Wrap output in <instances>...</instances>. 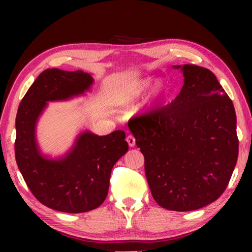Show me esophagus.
Masks as SVG:
<instances>
[{
  "instance_id": "1",
  "label": "esophagus",
  "mask_w": 252,
  "mask_h": 252,
  "mask_svg": "<svg viewBox=\"0 0 252 252\" xmlns=\"http://www.w3.org/2000/svg\"><path fill=\"white\" fill-rule=\"evenodd\" d=\"M126 142H127V144H129V147H134L135 146V139H134V136L132 135V134H129L126 136Z\"/></svg>"
}]
</instances>
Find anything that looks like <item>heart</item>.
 Masks as SVG:
<instances>
[{
  "mask_svg": "<svg viewBox=\"0 0 252 252\" xmlns=\"http://www.w3.org/2000/svg\"><path fill=\"white\" fill-rule=\"evenodd\" d=\"M151 83H152V80L150 78L136 81L135 83L132 84L131 87L126 89V90L120 93L118 100L120 101V103H122V104L130 103L131 101H133L136 99V97L142 95L143 93L148 90L149 87L151 85ZM160 89H161V85L158 87V90H160Z\"/></svg>",
  "mask_w": 252,
  "mask_h": 252,
  "instance_id": "1",
  "label": "heart"
}]
</instances>
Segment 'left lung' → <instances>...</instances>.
Masks as SVG:
<instances>
[{"mask_svg": "<svg viewBox=\"0 0 252 252\" xmlns=\"http://www.w3.org/2000/svg\"><path fill=\"white\" fill-rule=\"evenodd\" d=\"M174 67L185 76L179 95L127 126L144 156L156 202L168 210L191 211L216 201L228 186L238 159L237 117L210 70Z\"/></svg>", "mask_w": 252, "mask_h": 252, "instance_id": "1", "label": "left lung"}]
</instances>
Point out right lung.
Wrapping results in <instances>:
<instances>
[{
  "instance_id": "add662e5",
  "label": "right lung",
  "mask_w": 252,
  "mask_h": 252,
  "mask_svg": "<svg viewBox=\"0 0 252 252\" xmlns=\"http://www.w3.org/2000/svg\"><path fill=\"white\" fill-rule=\"evenodd\" d=\"M92 83L91 74L81 70L46 69L19 105L15 119L16 163L34 197L53 210L80 213L100 207L108 195L113 165L129 149L122 130L102 136L84 131L64 157L53 160L41 155L35 126L48 102L83 94Z\"/></svg>"
}]
</instances>
